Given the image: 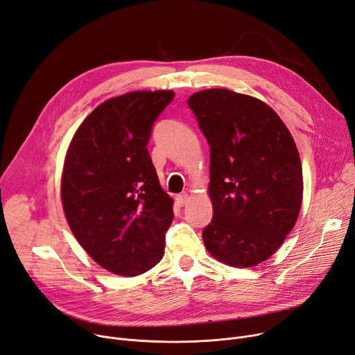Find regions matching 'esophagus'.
I'll return each instance as SVG.
<instances>
[{
  "label": "esophagus",
  "instance_id": "34e87169",
  "mask_svg": "<svg viewBox=\"0 0 355 355\" xmlns=\"http://www.w3.org/2000/svg\"><path fill=\"white\" fill-rule=\"evenodd\" d=\"M189 199H191V196L187 195V193H180V195L176 196V203L179 206H183V205H186L187 202H189Z\"/></svg>",
  "mask_w": 355,
  "mask_h": 355
}]
</instances>
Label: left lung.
<instances>
[{"label":"left lung","instance_id":"obj_1","mask_svg":"<svg viewBox=\"0 0 355 355\" xmlns=\"http://www.w3.org/2000/svg\"><path fill=\"white\" fill-rule=\"evenodd\" d=\"M211 146L214 206L203 242L218 261L238 268L263 262L293 231L302 203L298 149L263 101L226 89L187 98Z\"/></svg>","mask_w":355,"mask_h":355}]
</instances>
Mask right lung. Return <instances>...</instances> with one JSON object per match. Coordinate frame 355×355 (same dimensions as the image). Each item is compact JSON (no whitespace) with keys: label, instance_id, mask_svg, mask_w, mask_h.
I'll return each mask as SVG.
<instances>
[{"label":"right lung","instance_id":"obj_1","mask_svg":"<svg viewBox=\"0 0 355 355\" xmlns=\"http://www.w3.org/2000/svg\"><path fill=\"white\" fill-rule=\"evenodd\" d=\"M173 97L172 90L132 92L104 101L69 146L62 209L83 249L116 275H140L163 257L173 200L146 146Z\"/></svg>","mask_w":355,"mask_h":355}]
</instances>
